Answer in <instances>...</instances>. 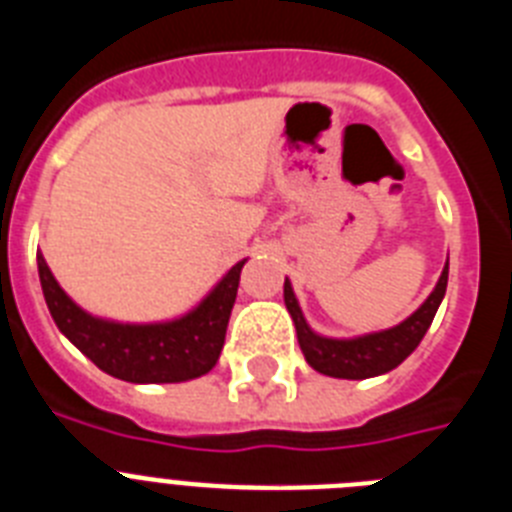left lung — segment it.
I'll list each match as a JSON object with an SVG mask.
<instances>
[{
  "mask_svg": "<svg viewBox=\"0 0 512 512\" xmlns=\"http://www.w3.org/2000/svg\"><path fill=\"white\" fill-rule=\"evenodd\" d=\"M447 269L450 266L445 261V269L439 274L429 298L405 322L382 329V332H369V335L358 337H324L314 332L308 327L301 306H298L293 285L285 277V306L293 316L298 345H301L308 366L335 379H371L400 366L418 348V342L424 340L426 329L432 327L434 314L445 298Z\"/></svg>",
  "mask_w": 512,
  "mask_h": 512,
  "instance_id": "1",
  "label": "left lung"
}]
</instances>
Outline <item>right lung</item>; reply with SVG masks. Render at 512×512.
I'll return each mask as SVG.
<instances>
[{"label": "right lung", "mask_w": 512, "mask_h": 512, "mask_svg": "<svg viewBox=\"0 0 512 512\" xmlns=\"http://www.w3.org/2000/svg\"><path fill=\"white\" fill-rule=\"evenodd\" d=\"M38 280L59 332L109 377L133 384H175L209 374L225 345L238 295V261L188 314L170 322L125 324L88 314L54 280L44 253H36Z\"/></svg>", "instance_id": "add662e5"}]
</instances>
